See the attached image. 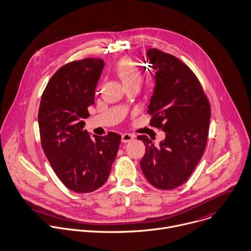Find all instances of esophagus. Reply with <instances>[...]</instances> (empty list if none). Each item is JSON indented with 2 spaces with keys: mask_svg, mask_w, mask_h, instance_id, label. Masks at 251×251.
Instances as JSON below:
<instances>
[{
  "mask_svg": "<svg viewBox=\"0 0 251 251\" xmlns=\"http://www.w3.org/2000/svg\"><path fill=\"white\" fill-rule=\"evenodd\" d=\"M133 139V135L129 134V133H124L122 134V142L123 143H127L129 141H131Z\"/></svg>",
  "mask_w": 251,
  "mask_h": 251,
  "instance_id": "obj_1",
  "label": "esophagus"
}]
</instances>
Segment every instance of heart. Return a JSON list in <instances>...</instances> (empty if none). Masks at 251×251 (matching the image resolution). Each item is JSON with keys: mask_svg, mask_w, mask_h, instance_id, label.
Returning <instances> with one entry per match:
<instances>
[{"mask_svg": "<svg viewBox=\"0 0 251 251\" xmlns=\"http://www.w3.org/2000/svg\"><path fill=\"white\" fill-rule=\"evenodd\" d=\"M115 72L126 88L139 84L142 78L138 66L130 58H123L115 66Z\"/></svg>", "mask_w": 251, "mask_h": 251, "instance_id": "b5f03b06", "label": "heart"}]
</instances>
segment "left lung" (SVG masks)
I'll use <instances>...</instances> for the list:
<instances>
[{
    "mask_svg": "<svg viewBox=\"0 0 251 251\" xmlns=\"http://www.w3.org/2000/svg\"><path fill=\"white\" fill-rule=\"evenodd\" d=\"M147 57L156 71L147 113L165 139L155 146L146 135L137 137L146 146L140 167L152 186L171 190L187 181L204 154L211 106L197 76L181 60L156 48L148 49Z\"/></svg>",
    "mask_w": 251,
    "mask_h": 251,
    "instance_id": "obj_1",
    "label": "left lung"
}]
</instances>
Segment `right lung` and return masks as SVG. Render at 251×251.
<instances>
[{
	"mask_svg": "<svg viewBox=\"0 0 251 251\" xmlns=\"http://www.w3.org/2000/svg\"><path fill=\"white\" fill-rule=\"evenodd\" d=\"M103 68L101 58L67 63L50 78L41 96L42 149L60 181L76 193H90L106 183L122 139L115 132L91 138L84 129Z\"/></svg>",
	"mask_w": 251,
	"mask_h": 251,
	"instance_id": "1",
	"label": "right lung"
}]
</instances>
